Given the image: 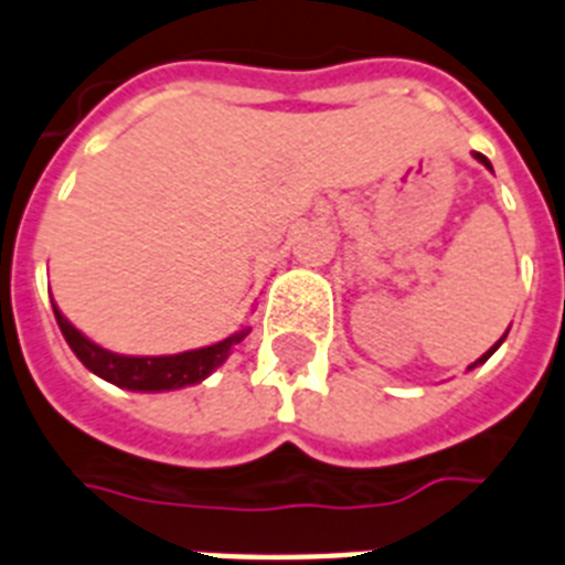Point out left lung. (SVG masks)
Instances as JSON below:
<instances>
[{"instance_id":"8db88e82","label":"left lung","mask_w":565,"mask_h":565,"mask_svg":"<svg viewBox=\"0 0 565 565\" xmlns=\"http://www.w3.org/2000/svg\"><path fill=\"white\" fill-rule=\"evenodd\" d=\"M477 161H482V164L488 167V170H491V161H488V158H484L482 152H477ZM505 334H508V332H505ZM505 334H502V340H505ZM502 340H500V343H502ZM500 343H497V347H491V349H488V352H484V355L479 358V361H473V363H470L468 370H473V366H477V363H484V361H488V358H491L493 352H497V349H500Z\"/></svg>"}]
</instances>
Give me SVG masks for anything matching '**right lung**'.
I'll list each match as a JSON object with an SVG mask.
<instances>
[{"label":"right lung","instance_id":"right-lung-1","mask_svg":"<svg viewBox=\"0 0 565 565\" xmlns=\"http://www.w3.org/2000/svg\"><path fill=\"white\" fill-rule=\"evenodd\" d=\"M54 306V302H51ZM54 317H57L60 332H63L65 343L72 347V352L83 361L86 370L100 375L104 381L132 393H164V390H181V386L199 384L210 372L222 366L231 355V349L239 343L250 329L231 334V338L218 340L213 347L193 349V352H181V355H164V358H132V355H115L109 349L97 347L86 334L74 329L60 309L54 306Z\"/></svg>","mask_w":565,"mask_h":565}]
</instances>
